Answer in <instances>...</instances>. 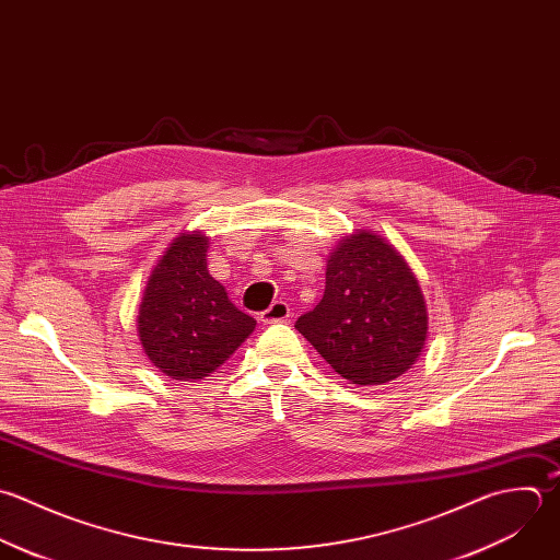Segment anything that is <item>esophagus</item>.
I'll use <instances>...</instances> for the list:
<instances>
[{"label":"esophagus","mask_w":560,"mask_h":560,"mask_svg":"<svg viewBox=\"0 0 560 560\" xmlns=\"http://www.w3.org/2000/svg\"><path fill=\"white\" fill-rule=\"evenodd\" d=\"M290 318V307H288V303H283V301H275L266 312H261V316H259V320L264 323V325H272V323H283V320H288Z\"/></svg>","instance_id":"obj_1"}]
</instances>
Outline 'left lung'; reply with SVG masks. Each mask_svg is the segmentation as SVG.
<instances>
[{"instance_id": "left-lung-1", "label": "left lung", "mask_w": 560, "mask_h": 560, "mask_svg": "<svg viewBox=\"0 0 560 560\" xmlns=\"http://www.w3.org/2000/svg\"><path fill=\"white\" fill-rule=\"evenodd\" d=\"M294 327L340 377L380 386L404 375L421 355L428 307L395 246L377 233L358 231L329 255L325 294Z\"/></svg>"}]
</instances>
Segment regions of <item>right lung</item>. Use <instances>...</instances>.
<instances>
[{
	"mask_svg": "<svg viewBox=\"0 0 560 560\" xmlns=\"http://www.w3.org/2000/svg\"><path fill=\"white\" fill-rule=\"evenodd\" d=\"M207 248L209 240L198 231L178 235L154 266L137 316L148 360L180 382L213 373L257 325L209 275Z\"/></svg>",
	"mask_w": 560,
	"mask_h": 560,
	"instance_id": "obj_1",
	"label": "right lung"
}]
</instances>
